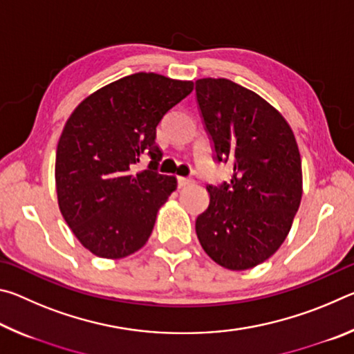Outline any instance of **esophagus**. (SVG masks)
<instances>
[{"label":"esophagus","mask_w":354,"mask_h":354,"mask_svg":"<svg viewBox=\"0 0 354 354\" xmlns=\"http://www.w3.org/2000/svg\"><path fill=\"white\" fill-rule=\"evenodd\" d=\"M194 183H195L194 179H190V178H184V176H179V178H178V187H179V189L187 187V185H192Z\"/></svg>","instance_id":"34e87169"}]
</instances>
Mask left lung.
Wrapping results in <instances>:
<instances>
[{
	"mask_svg": "<svg viewBox=\"0 0 354 354\" xmlns=\"http://www.w3.org/2000/svg\"><path fill=\"white\" fill-rule=\"evenodd\" d=\"M203 120L231 184L207 185L209 207L195 231L218 266L242 272L277 253L301 203L303 171L287 120L261 95L225 77L195 82Z\"/></svg>",
	"mask_w": 354,
	"mask_h": 354,
	"instance_id": "left-lung-1",
	"label": "left lung"
}]
</instances>
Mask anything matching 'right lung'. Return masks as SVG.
Instances as JSON below:
<instances>
[{
    "label": "right lung",
    "mask_w": 354,
    "mask_h": 354,
    "mask_svg": "<svg viewBox=\"0 0 354 354\" xmlns=\"http://www.w3.org/2000/svg\"><path fill=\"white\" fill-rule=\"evenodd\" d=\"M194 91V81L134 73L84 98L71 112L56 151L57 205L71 232L92 254L122 259L151 236L156 215L176 190L160 175L156 127ZM152 156L145 171L132 165Z\"/></svg>",
    "instance_id": "right-lung-1"
}]
</instances>
